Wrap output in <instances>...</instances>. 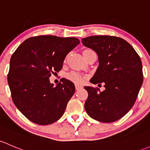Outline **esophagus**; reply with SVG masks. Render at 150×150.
Here are the masks:
<instances>
[{
  "mask_svg": "<svg viewBox=\"0 0 150 150\" xmlns=\"http://www.w3.org/2000/svg\"><path fill=\"white\" fill-rule=\"evenodd\" d=\"M75 88H76V90H79V89H81V88H82V86H80V85H78V84H76Z\"/></svg>",
  "mask_w": 150,
  "mask_h": 150,
  "instance_id": "obj_1",
  "label": "esophagus"
}]
</instances>
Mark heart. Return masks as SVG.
I'll list each match as a JSON object with an SVG mask.
<instances>
[{
    "mask_svg": "<svg viewBox=\"0 0 150 150\" xmlns=\"http://www.w3.org/2000/svg\"><path fill=\"white\" fill-rule=\"evenodd\" d=\"M68 79L76 84H81L84 81V76L82 74L77 72H71L68 75Z\"/></svg>",
    "mask_w": 150,
    "mask_h": 150,
    "instance_id": "obj_1",
    "label": "heart"
}]
</instances>
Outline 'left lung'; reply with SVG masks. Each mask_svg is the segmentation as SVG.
I'll return each instance as SVG.
<instances>
[{
    "label": "left lung",
    "mask_w": 150,
    "mask_h": 150,
    "mask_svg": "<svg viewBox=\"0 0 150 150\" xmlns=\"http://www.w3.org/2000/svg\"><path fill=\"white\" fill-rule=\"evenodd\" d=\"M85 47L98 55L99 66L90 82L103 83L105 88L84 86L88 92L84 108L93 119L103 123L116 121L135 103L143 83L142 64L128 42L117 37L100 35L81 40Z\"/></svg>",
    "instance_id": "8db88e82"
}]
</instances>
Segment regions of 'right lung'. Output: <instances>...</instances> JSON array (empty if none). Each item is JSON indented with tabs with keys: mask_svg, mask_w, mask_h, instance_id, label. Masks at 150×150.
Segmentation results:
<instances>
[{
	"mask_svg": "<svg viewBox=\"0 0 150 150\" xmlns=\"http://www.w3.org/2000/svg\"><path fill=\"white\" fill-rule=\"evenodd\" d=\"M79 42L76 38L42 35L28 38L13 52L8 83L13 103L29 121L48 125L64 115L75 86L62 79L54 86L49 78L61 70L67 54Z\"/></svg>",
	"mask_w": 150,
	"mask_h": 150,
	"instance_id": "obj_1",
	"label": "right lung"
}]
</instances>
